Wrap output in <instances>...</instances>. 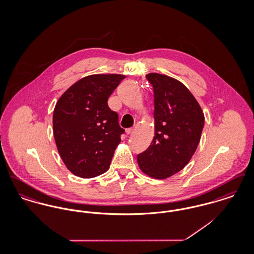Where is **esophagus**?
Returning <instances> with one entry per match:
<instances>
[{
	"label": "esophagus",
	"mask_w": 254,
	"mask_h": 254,
	"mask_svg": "<svg viewBox=\"0 0 254 254\" xmlns=\"http://www.w3.org/2000/svg\"><path fill=\"white\" fill-rule=\"evenodd\" d=\"M133 132V128H127V129H126V133L127 134V135H129V134H131Z\"/></svg>",
	"instance_id": "obj_1"
}]
</instances>
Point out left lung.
Here are the masks:
<instances>
[{
    "label": "left lung",
    "instance_id": "1",
    "mask_svg": "<svg viewBox=\"0 0 254 254\" xmlns=\"http://www.w3.org/2000/svg\"><path fill=\"white\" fill-rule=\"evenodd\" d=\"M146 79L154 91V131L151 145L138 154L141 170L166 179L184 169L199 145L205 124L199 103L180 81L159 73Z\"/></svg>",
    "mask_w": 254,
    "mask_h": 254
}]
</instances>
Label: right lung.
Returning a JSON list of instances; mask_svg holds the SVG:
<instances>
[{"label": "right lung", "mask_w": 254, "mask_h": 254, "mask_svg": "<svg viewBox=\"0 0 254 254\" xmlns=\"http://www.w3.org/2000/svg\"><path fill=\"white\" fill-rule=\"evenodd\" d=\"M126 75L93 74L68 87L53 111V135L67 169L81 178H93L109 169L125 130L108 99Z\"/></svg>", "instance_id": "right-lung-1"}]
</instances>
